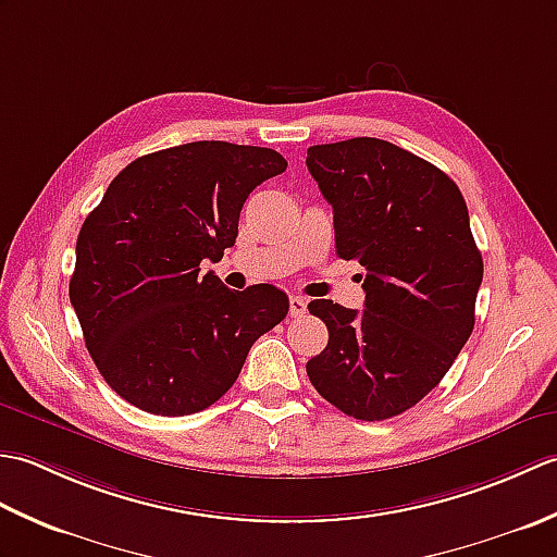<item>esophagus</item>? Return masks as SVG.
<instances>
[{
  "mask_svg": "<svg viewBox=\"0 0 557 557\" xmlns=\"http://www.w3.org/2000/svg\"><path fill=\"white\" fill-rule=\"evenodd\" d=\"M306 301L304 297H289V315L292 318H301L306 313Z\"/></svg>",
  "mask_w": 557,
  "mask_h": 557,
  "instance_id": "obj_1",
  "label": "esophagus"
}]
</instances>
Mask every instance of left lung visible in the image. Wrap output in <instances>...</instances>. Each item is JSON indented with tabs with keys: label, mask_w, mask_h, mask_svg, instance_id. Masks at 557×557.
<instances>
[{
	"label": "left lung",
	"mask_w": 557,
	"mask_h": 557,
	"mask_svg": "<svg viewBox=\"0 0 557 557\" xmlns=\"http://www.w3.org/2000/svg\"><path fill=\"white\" fill-rule=\"evenodd\" d=\"M306 168L333 206L337 256L366 268L363 311L315 299L327 347L306 363L330 405L361 421L411 409L474 330L483 260L457 184L381 138L311 146Z\"/></svg>",
	"instance_id": "left-lung-1"
}]
</instances>
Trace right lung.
<instances>
[{
  "label": "right lung",
  "mask_w": 557,
  "mask_h": 557,
  "mask_svg": "<svg viewBox=\"0 0 557 557\" xmlns=\"http://www.w3.org/2000/svg\"><path fill=\"white\" fill-rule=\"evenodd\" d=\"M285 170L270 148L174 146L126 164L83 222L69 299L98 371L128 405L158 417L208 409L253 342L285 321V292H234L200 268L234 246L248 194Z\"/></svg>",
  "instance_id": "obj_1"
}]
</instances>
